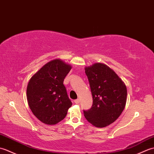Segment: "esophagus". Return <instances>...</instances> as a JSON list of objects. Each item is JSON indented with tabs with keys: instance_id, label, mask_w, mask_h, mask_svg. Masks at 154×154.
<instances>
[{
	"instance_id": "esophagus-1",
	"label": "esophagus",
	"mask_w": 154,
	"mask_h": 154,
	"mask_svg": "<svg viewBox=\"0 0 154 154\" xmlns=\"http://www.w3.org/2000/svg\"><path fill=\"white\" fill-rule=\"evenodd\" d=\"M74 103L76 104H79V103H80V100L79 99H76V100H74Z\"/></svg>"
}]
</instances>
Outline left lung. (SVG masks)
<instances>
[{
  "instance_id": "obj_1",
  "label": "left lung",
  "mask_w": 154,
  "mask_h": 154,
  "mask_svg": "<svg viewBox=\"0 0 154 154\" xmlns=\"http://www.w3.org/2000/svg\"><path fill=\"white\" fill-rule=\"evenodd\" d=\"M93 96L91 109L84 110L89 122L97 128L113 123L126 106L127 89L122 80L112 69L102 63L85 67Z\"/></svg>"
}]
</instances>
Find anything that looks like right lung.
<instances>
[{"label": "right lung", "mask_w": 154, "mask_h": 154, "mask_svg": "<svg viewBox=\"0 0 154 154\" xmlns=\"http://www.w3.org/2000/svg\"><path fill=\"white\" fill-rule=\"evenodd\" d=\"M71 65L60 59L48 62L31 77L27 86L29 107L37 119L55 125L66 116L72 103L63 85Z\"/></svg>", "instance_id": "obj_1"}]
</instances>
